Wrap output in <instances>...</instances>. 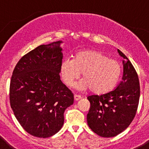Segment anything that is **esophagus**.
Masks as SVG:
<instances>
[{
    "instance_id": "34e87169",
    "label": "esophagus",
    "mask_w": 149,
    "mask_h": 149,
    "mask_svg": "<svg viewBox=\"0 0 149 149\" xmlns=\"http://www.w3.org/2000/svg\"><path fill=\"white\" fill-rule=\"evenodd\" d=\"M74 101H79V100H81L82 98V97L81 95H74Z\"/></svg>"
}]
</instances>
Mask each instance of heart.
<instances>
[{
    "label": "heart",
    "instance_id": "heart-1",
    "mask_svg": "<svg viewBox=\"0 0 149 149\" xmlns=\"http://www.w3.org/2000/svg\"><path fill=\"white\" fill-rule=\"evenodd\" d=\"M60 75L68 86L81 77L77 88L81 90L91 89L93 93L103 95L115 88L121 75L122 68L119 62L95 50L79 51L74 60L65 59L60 64Z\"/></svg>",
    "mask_w": 149,
    "mask_h": 149
}]
</instances>
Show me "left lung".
I'll list each match as a JSON object with an SVG mask.
<instances>
[{
	"label": "left lung",
	"mask_w": 149,
	"mask_h": 149,
	"mask_svg": "<svg viewBox=\"0 0 149 149\" xmlns=\"http://www.w3.org/2000/svg\"><path fill=\"white\" fill-rule=\"evenodd\" d=\"M123 58V74L115 90L101 95H90L87 124L93 132L102 137H113L130 125L139 104V83L136 70L127 56Z\"/></svg>",
	"instance_id": "obj_1"
}]
</instances>
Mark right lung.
I'll list each match as a JSON object with an SVG mask.
<instances>
[{
  "instance_id": "add662e5",
  "label": "right lung",
  "mask_w": 149,
  "mask_h": 149,
  "mask_svg": "<svg viewBox=\"0 0 149 149\" xmlns=\"http://www.w3.org/2000/svg\"><path fill=\"white\" fill-rule=\"evenodd\" d=\"M63 41L42 45L22 56L13 72L10 106L24 130L39 138L53 136L62 128L65 110L74 95L60 80Z\"/></svg>"
}]
</instances>
